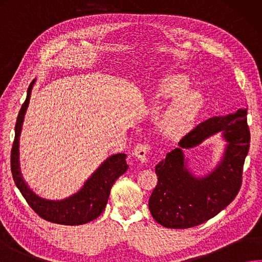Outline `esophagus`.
<instances>
[{
	"label": "esophagus",
	"instance_id": "obj_1",
	"mask_svg": "<svg viewBox=\"0 0 262 262\" xmlns=\"http://www.w3.org/2000/svg\"><path fill=\"white\" fill-rule=\"evenodd\" d=\"M149 151H150V146L148 144H138L135 148H133L132 154L135 155L139 161L146 162Z\"/></svg>",
	"mask_w": 262,
	"mask_h": 262
}]
</instances>
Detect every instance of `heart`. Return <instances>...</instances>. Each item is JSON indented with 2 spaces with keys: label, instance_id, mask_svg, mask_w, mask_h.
I'll use <instances>...</instances> for the list:
<instances>
[{
  "label": "heart",
  "instance_id": "1",
  "mask_svg": "<svg viewBox=\"0 0 262 262\" xmlns=\"http://www.w3.org/2000/svg\"><path fill=\"white\" fill-rule=\"evenodd\" d=\"M155 98L160 102L173 101L161 120L162 131L172 138L184 136L202 107L200 93L190 91V83L186 76L172 75L156 88Z\"/></svg>",
  "mask_w": 262,
  "mask_h": 262
}]
</instances>
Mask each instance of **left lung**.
Segmentation results:
<instances>
[{
    "label": "left lung",
    "mask_w": 262,
    "mask_h": 262,
    "mask_svg": "<svg viewBox=\"0 0 262 262\" xmlns=\"http://www.w3.org/2000/svg\"><path fill=\"white\" fill-rule=\"evenodd\" d=\"M246 115L245 108L200 123L182 138L179 148L167 152L156 165L159 182L148 206L157 223L166 228H190L213 218L233 202L241 189L243 165L250 148ZM218 132L227 142L223 160L211 174L197 178L186 167L182 150L200 144Z\"/></svg>",
    "instance_id": "1"
}]
</instances>
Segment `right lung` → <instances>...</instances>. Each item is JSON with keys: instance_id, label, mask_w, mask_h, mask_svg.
<instances>
[{"instance_id": "obj_1", "label": "right lung", "mask_w": 262, "mask_h": 262, "mask_svg": "<svg viewBox=\"0 0 262 262\" xmlns=\"http://www.w3.org/2000/svg\"><path fill=\"white\" fill-rule=\"evenodd\" d=\"M34 80L28 86L26 100L19 111L16 126H14V140L11 149V172L14 184L20 190L28 205L44 220L53 224L76 226L83 225L97 219L105 210L112 186L127 170L125 154H114L98 167L97 171L85 181L84 186L76 194L61 201L46 200L36 195L24 181L19 167V136H20L24 116L28 107Z\"/></svg>"}]
</instances>
